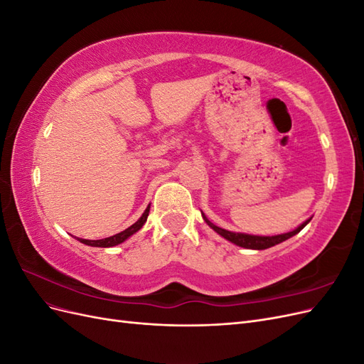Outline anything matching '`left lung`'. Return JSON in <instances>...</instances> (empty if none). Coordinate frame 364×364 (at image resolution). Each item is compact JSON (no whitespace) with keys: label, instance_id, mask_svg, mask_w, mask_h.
I'll list each match as a JSON object with an SVG mask.
<instances>
[{"label":"left lung","instance_id":"left-lung-1","mask_svg":"<svg viewBox=\"0 0 364 364\" xmlns=\"http://www.w3.org/2000/svg\"><path fill=\"white\" fill-rule=\"evenodd\" d=\"M202 217L205 222L208 223L209 228H213L215 232L218 235H222L223 238H226L228 241H230V243H234L240 247H246V249H255V250H264V249H269L274 245H279L282 243V241L291 238L293 235L299 234L301 230L310 223L311 218H308L306 222H304L301 226H297L294 230H291V232H285V234H281V235H272V237H261V235H249V234H241V232H230V230H226V229H222L215 226L214 223L209 222V220L206 218V215L202 213Z\"/></svg>","mask_w":364,"mask_h":364}]
</instances>
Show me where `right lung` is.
I'll list each match as a JSON object with an SVG mask.
<instances>
[{"label": "right lung", "instance_id": "obj_1", "mask_svg": "<svg viewBox=\"0 0 364 364\" xmlns=\"http://www.w3.org/2000/svg\"><path fill=\"white\" fill-rule=\"evenodd\" d=\"M149 213H150V205L146 208V211L142 213V215L139 217L138 222H135L130 228L124 229L123 232L115 234V235H112V237L102 238V240H85V238H77V240H79L80 243L87 245V246H92V247H112V246L121 245V243H123V241H126L130 235H134L135 232H138V230H139L142 226H144V223L147 222Z\"/></svg>", "mask_w": 364, "mask_h": 364}]
</instances>
